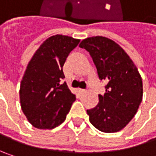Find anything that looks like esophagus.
Listing matches in <instances>:
<instances>
[{"label": "esophagus", "mask_w": 156, "mask_h": 156, "mask_svg": "<svg viewBox=\"0 0 156 156\" xmlns=\"http://www.w3.org/2000/svg\"><path fill=\"white\" fill-rule=\"evenodd\" d=\"M85 92H86V90H85V89H78V93H79L80 95H83Z\"/></svg>", "instance_id": "1"}]
</instances>
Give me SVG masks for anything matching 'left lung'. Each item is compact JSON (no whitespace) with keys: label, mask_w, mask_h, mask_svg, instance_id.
Masks as SVG:
<instances>
[{"label":"left lung","mask_w":156,"mask_h":156,"mask_svg":"<svg viewBox=\"0 0 156 156\" xmlns=\"http://www.w3.org/2000/svg\"><path fill=\"white\" fill-rule=\"evenodd\" d=\"M89 52L100 80L107 82L98 104L87 110L90 123L99 131L115 133L135 116L143 98V82L126 52L108 38H87L79 44Z\"/></svg>","instance_id":"obj_1"}]
</instances>
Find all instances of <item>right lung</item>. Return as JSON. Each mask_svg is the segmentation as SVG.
<instances>
[{
  "mask_svg": "<svg viewBox=\"0 0 156 156\" xmlns=\"http://www.w3.org/2000/svg\"><path fill=\"white\" fill-rule=\"evenodd\" d=\"M79 40L64 35L47 39L29 62L20 82V107L29 122L39 129L62 124L76 96L69 89L62 68Z\"/></svg>",
  "mask_w": 156,
  "mask_h": 156,
  "instance_id": "obj_1",
  "label": "right lung"
}]
</instances>
